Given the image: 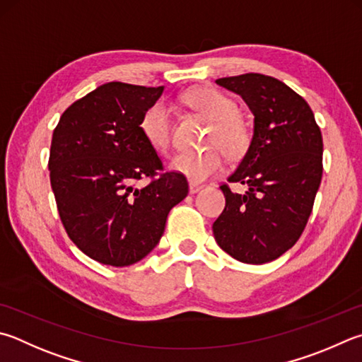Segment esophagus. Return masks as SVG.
I'll use <instances>...</instances> for the list:
<instances>
[{
    "label": "esophagus",
    "mask_w": 362,
    "mask_h": 362,
    "mask_svg": "<svg viewBox=\"0 0 362 362\" xmlns=\"http://www.w3.org/2000/svg\"><path fill=\"white\" fill-rule=\"evenodd\" d=\"M199 189H202V185L201 183H194V182H189V193L192 194H194V193H198Z\"/></svg>",
    "instance_id": "obj_1"
}]
</instances>
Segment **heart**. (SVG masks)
<instances>
[{
  "mask_svg": "<svg viewBox=\"0 0 362 362\" xmlns=\"http://www.w3.org/2000/svg\"><path fill=\"white\" fill-rule=\"evenodd\" d=\"M183 103L196 112L209 118L212 124L206 137V146L199 152H179L170 160L175 173L193 182H202L218 173L228 158L239 160L250 147V129L238 115V106L226 95L214 88H196L183 96ZM144 139L155 150H166L170 142V117L163 103H155L146 109L139 122Z\"/></svg>",
  "mask_w": 362,
  "mask_h": 362,
  "instance_id": "obj_1",
  "label": "heart"
}]
</instances>
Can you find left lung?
I'll use <instances>...</instances> for the list:
<instances>
[{
	"label": "left lung",
	"instance_id": "8db88e82",
	"mask_svg": "<svg viewBox=\"0 0 362 362\" xmlns=\"http://www.w3.org/2000/svg\"><path fill=\"white\" fill-rule=\"evenodd\" d=\"M242 96L255 115L253 137L228 182L247 185L244 194L220 187L226 206L214 235L234 259L264 264L290 250L312 214L323 175V137L304 98L271 76L216 78Z\"/></svg>",
	"mask_w": 362,
	"mask_h": 362
}]
</instances>
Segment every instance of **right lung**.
Listing matches in <instances>:
<instances>
[{
  "instance_id": "add662e5",
  "label": "right lung",
  "mask_w": 362,
  "mask_h": 362,
  "mask_svg": "<svg viewBox=\"0 0 362 362\" xmlns=\"http://www.w3.org/2000/svg\"><path fill=\"white\" fill-rule=\"evenodd\" d=\"M163 87L109 82L64 110L54 129L50 185L69 239L101 264L124 267L152 252L188 182L144 139L139 122ZM151 182L141 189L135 183Z\"/></svg>"
}]
</instances>
